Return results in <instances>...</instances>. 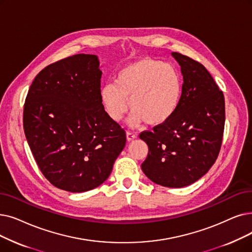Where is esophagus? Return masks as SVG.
Returning <instances> with one entry per match:
<instances>
[{
    "label": "esophagus",
    "mask_w": 252,
    "mask_h": 252,
    "mask_svg": "<svg viewBox=\"0 0 252 252\" xmlns=\"http://www.w3.org/2000/svg\"><path fill=\"white\" fill-rule=\"evenodd\" d=\"M136 137H137V136H136L135 133L129 132V130H127V132H126V139H127V141H132V140H134Z\"/></svg>",
    "instance_id": "34e87169"
}]
</instances>
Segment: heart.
Returning a JSON list of instances; mask_svg holds the SVG:
<instances>
[{"instance_id":"heart-1","label":"heart","mask_w":252,"mask_h":252,"mask_svg":"<svg viewBox=\"0 0 252 252\" xmlns=\"http://www.w3.org/2000/svg\"><path fill=\"white\" fill-rule=\"evenodd\" d=\"M182 93L183 78L176 65L143 59L119 70L114 83L104 84L100 100L113 122H119L129 107L130 125L158 126L176 112Z\"/></svg>"}]
</instances>
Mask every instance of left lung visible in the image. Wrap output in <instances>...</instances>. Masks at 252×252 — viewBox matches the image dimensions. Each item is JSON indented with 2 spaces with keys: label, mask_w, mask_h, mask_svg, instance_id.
I'll return each mask as SVG.
<instances>
[{
  "label": "left lung",
  "mask_w": 252,
  "mask_h": 252,
  "mask_svg": "<svg viewBox=\"0 0 252 252\" xmlns=\"http://www.w3.org/2000/svg\"><path fill=\"white\" fill-rule=\"evenodd\" d=\"M181 67L183 93L176 112L166 123L139 136L148 146L142 171L155 183L184 188L205 175L222 144L223 93L204 65L173 52Z\"/></svg>",
  "instance_id": "8db88e82"
}]
</instances>
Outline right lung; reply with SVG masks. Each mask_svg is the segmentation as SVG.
I'll use <instances>...</instances> for the list:
<instances>
[{"label":"right lung","instance_id":"obj_1","mask_svg":"<svg viewBox=\"0 0 252 252\" xmlns=\"http://www.w3.org/2000/svg\"><path fill=\"white\" fill-rule=\"evenodd\" d=\"M101 77L96 56L75 54L45 67L28 92L26 138L42 174L60 189L97 188L125 148V129L101 103Z\"/></svg>","mask_w":252,"mask_h":252}]
</instances>
